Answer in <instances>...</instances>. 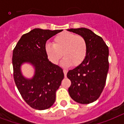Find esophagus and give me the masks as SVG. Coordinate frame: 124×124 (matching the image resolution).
I'll list each match as a JSON object with an SVG mask.
<instances>
[{"instance_id":"1","label":"esophagus","mask_w":124,"mask_h":124,"mask_svg":"<svg viewBox=\"0 0 124 124\" xmlns=\"http://www.w3.org/2000/svg\"><path fill=\"white\" fill-rule=\"evenodd\" d=\"M63 73H64V75H65V77H67V70L65 69L63 70Z\"/></svg>"}]
</instances>
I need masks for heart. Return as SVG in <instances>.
<instances>
[{"label":"heart","instance_id":"1","mask_svg":"<svg viewBox=\"0 0 124 124\" xmlns=\"http://www.w3.org/2000/svg\"><path fill=\"white\" fill-rule=\"evenodd\" d=\"M87 44L83 37L74 33L63 32L54 39V44L47 43L45 51L48 59L54 64L58 63L62 57L61 65L68 67L73 63L78 65L84 61L87 53Z\"/></svg>","mask_w":124,"mask_h":124}]
</instances>
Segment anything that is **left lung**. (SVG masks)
I'll use <instances>...</instances> for the list:
<instances>
[{
    "label": "left lung",
    "mask_w": 124,
    "mask_h": 124,
    "mask_svg": "<svg viewBox=\"0 0 124 124\" xmlns=\"http://www.w3.org/2000/svg\"><path fill=\"white\" fill-rule=\"evenodd\" d=\"M85 39L87 53L80 65L70 70V97L79 104H87L99 99L105 85L108 71V48L104 40L86 28L67 29Z\"/></svg>",
    "instance_id": "8db88e82"
}]
</instances>
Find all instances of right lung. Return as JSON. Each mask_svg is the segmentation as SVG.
<instances>
[{"label": "right lung", "mask_w": 124, "mask_h": 124, "mask_svg": "<svg viewBox=\"0 0 124 124\" xmlns=\"http://www.w3.org/2000/svg\"><path fill=\"white\" fill-rule=\"evenodd\" d=\"M62 31L34 29L21 37L13 50L16 86L27 104L36 110L47 109L54 104L56 91L64 77L62 68L49 61L45 51L47 40ZM25 63L34 68L31 79L24 77L21 70Z\"/></svg>", "instance_id": "right-lung-1"}]
</instances>
